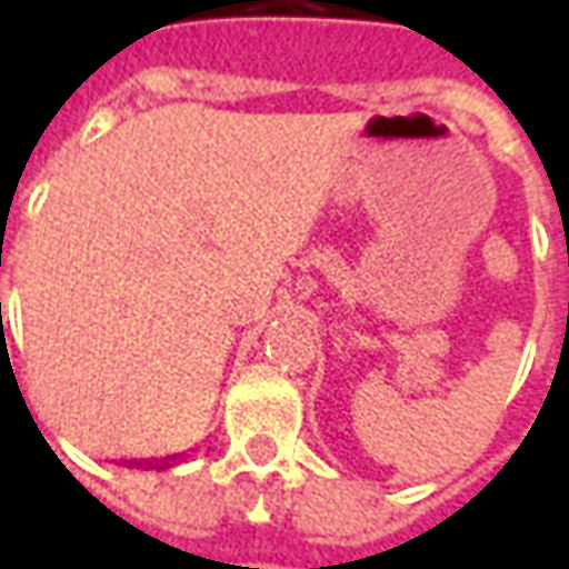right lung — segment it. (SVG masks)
Instances as JSON below:
<instances>
[{"instance_id": "1", "label": "right lung", "mask_w": 569, "mask_h": 569, "mask_svg": "<svg viewBox=\"0 0 569 569\" xmlns=\"http://www.w3.org/2000/svg\"><path fill=\"white\" fill-rule=\"evenodd\" d=\"M179 460H182V453H170V457H161V460H124V466H137V469H170Z\"/></svg>"}]
</instances>
